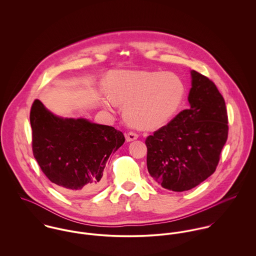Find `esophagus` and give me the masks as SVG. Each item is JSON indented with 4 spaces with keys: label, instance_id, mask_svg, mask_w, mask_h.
Here are the masks:
<instances>
[{
    "label": "esophagus",
    "instance_id": "obj_1",
    "mask_svg": "<svg viewBox=\"0 0 256 256\" xmlns=\"http://www.w3.org/2000/svg\"><path fill=\"white\" fill-rule=\"evenodd\" d=\"M139 138V135L135 132H128L126 134V141L127 142H131V141H134V140H137Z\"/></svg>",
    "mask_w": 256,
    "mask_h": 256
}]
</instances>
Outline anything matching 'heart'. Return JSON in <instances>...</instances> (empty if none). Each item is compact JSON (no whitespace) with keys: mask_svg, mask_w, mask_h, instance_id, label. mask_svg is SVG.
<instances>
[{"mask_svg":"<svg viewBox=\"0 0 256 256\" xmlns=\"http://www.w3.org/2000/svg\"><path fill=\"white\" fill-rule=\"evenodd\" d=\"M109 96L104 104L111 110L125 104L128 123L139 129H156L164 125L182 102L184 86L174 74L148 71H115L106 78Z\"/></svg>","mask_w":256,"mask_h":256,"instance_id":"obj_1","label":"heart"}]
</instances>
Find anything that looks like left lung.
Here are the masks:
<instances>
[{
  "label": "left lung",
  "instance_id": "obj_1",
  "mask_svg": "<svg viewBox=\"0 0 256 256\" xmlns=\"http://www.w3.org/2000/svg\"><path fill=\"white\" fill-rule=\"evenodd\" d=\"M190 108L146 139V166L164 188L182 192L212 176L228 139L224 100L216 84L194 70Z\"/></svg>",
  "mask_w": 256,
  "mask_h": 256
}]
</instances>
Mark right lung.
I'll list each match as a JSON object with an SVG mask.
<instances>
[{"label":"right lung","instance_id":"obj_1","mask_svg":"<svg viewBox=\"0 0 256 256\" xmlns=\"http://www.w3.org/2000/svg\"><path fill=\"white\" fill-rule=\"evenodd\" d=\"M34 156L46 178L68 194L102 188L110 154L125 142L121 131L84 118H63L36 100L30 110Z\"/></svg>","mask_w":256,"mask_h":256}]
</instances>
